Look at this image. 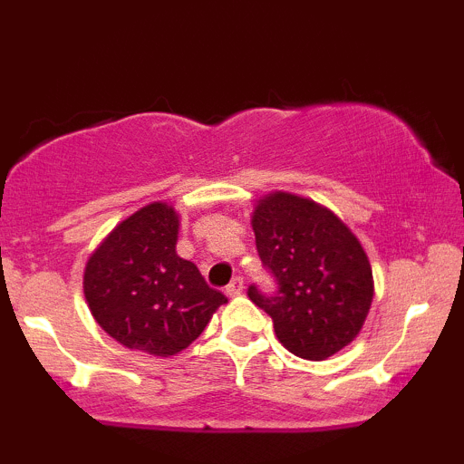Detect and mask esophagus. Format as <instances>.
<instances>
[{"mask_svg":"<svg viewBox=\"0 0 464 464\" xmlns=\"http://www.w3.org/2000/svg\"><path fill=\"white\" fill-rule=\"evenodd\" d=\"M242 290H244V281H242V276H236V279L231 281V284L227 285V295L228 296H239L242 295Z\"/></svg>","mask_w":464,"mask_h":464,"instance_id":"1","label":"esophagus"}]
</instances>
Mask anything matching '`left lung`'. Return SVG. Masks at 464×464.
Listing matches in <instances>:
<instances>
[{"label":"left lung","mask_w":464,"mask_h":464,"mask_svg":"<svg viewBox=\"0 0 464 464\" xmlns=\"http://www.w3.org/2000/svg\"><path fill=\"white\" fill-rule=\"evenodd\" d=\"M250 225L275 296L248 287L250 301L273 318L279 343L303 360L321 362L353 343L372 303V270L360 239L323 207L290 191L257 200Z\"/></svg>","instance_id":"left-lung-1"}]
</instances>
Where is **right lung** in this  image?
Wrapping results in <instances>:
<instances>
[{
	"instance_id": "right-lung-1",
	"label": "right lung",
	"mask_w": 464,
	"mask_h": 464,
	"mask_svg": "<svg viewBox=\"0 0 464 464\" xmlns=\"http://www.w3.org/2000/svg\"><path fill=\"white\" fill-rule=\"evenodd\" d=\"M179 227L172 205L150 202L102 239L82 275L95 323L124 347L157 358L188 349L227 303L196 264L179 257Z\"/></svg>"
}]
</instances>
